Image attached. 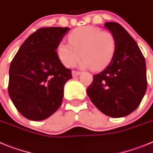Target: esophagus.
I'll return each instance as SVG.
<instances>
[{"mask_svg": "<svg viewBox=\"0 0 153 153\" xmlns=\"http://www.w3.org/2000/svg\"><path fill=\"white\" fill-rule=\"evenodd\" d=\"M71 74H72V76L73 77H76L78 75H79L81 74V71H71Z\"/></svg>", "mask_w": 153, "mask_h": 153, "instance_id": "34e87169", "label": "esophagus"}]
</instances>
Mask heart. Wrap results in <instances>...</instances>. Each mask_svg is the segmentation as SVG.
Segmentation results:
<instances>
[{"instance_id": "b5f03b06", "label": "heart", "mask_w": 153, "mask_h": 153, "mask_svg": "<svg viewBox=\"0 0 153 153\" xmlns=\"http://www.w3.org/2000/svg\"><path fill=\"white\" fill-rule=\"evenodd\" d=\"M69 43L61 42L57 47L60 61L65 66H74L81 58V68L100 70L112 59L116 49L114 36L97 27L86 26L75 29L68 36Z\"/></svg>"}]
</instances>
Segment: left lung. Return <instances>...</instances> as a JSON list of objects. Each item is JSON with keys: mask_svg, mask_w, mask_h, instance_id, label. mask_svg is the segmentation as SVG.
Masks as SVG:
<instances>
[{"mask_svg": "<svg viewBox=\"0 0 153 153\" xmlns=\"http://www.w3.org/2000/svg\"><path fill=\"white\" fill-rule=\"evenodd\" d=\"M104 27L115 39V53L109 65L93 75L87 94L104 114L123 117L137 109L145 95L146 61L136 41L120 24L107 22Z\"/></svg>", "mask_w": 153, "mask_h": 153, "instance_id": "1", "label": "left lung"}]
</instances>
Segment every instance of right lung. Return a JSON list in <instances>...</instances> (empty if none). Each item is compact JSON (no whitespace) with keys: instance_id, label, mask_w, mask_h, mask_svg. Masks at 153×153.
Segmentation results:
<instances>
[{"instance_id":"add662e5","label":"right lung","mask_w":153,"mask_h":153,"mask_svg":"<svg viewBox=\"0 0 153 153\" xmlns=\"http://www.w3.org/2000/svg\"><path fill=\"white\" fill-rule=\"evenodd\" d=\"M68 27H43L24 41L9 70L8 93L16 110L31 120H42L61 106L64 85L72 78L56 52Z\"/></svg>"}]
</instances>
